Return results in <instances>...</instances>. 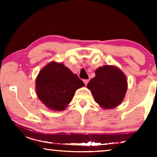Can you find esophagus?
I'll return each mask as SVG.
<instances>
[{
  "instance_id": "34e87169",
  "label": "esophagus",
  "mask_w": 157,
  "mask_h": 157,
  "mask_svg": "<svg viewBox=\"0 0 157 157\" xmlns=\"http://www.w3.org/2000/svg\"><path fill=\"white\" fill-rule=\"evenodd\" d=\"M83 82L85 85H87L88 82H89V80H83Z\"/></svg>"
}]
</instances>
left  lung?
Segmentation results:
<instances>
[{"label":"left lung","instance_id":"left-lung-1","mask_svg":"<svg viewBox=\"0 0 157 157\" xmlns=\"http://www.w3.org/2000/svg\"><path fill=\"white\" fill-rule=\"evenodd\" d=\"M87 88L95 102L103 109H113L122 103L128 89L125 74L116 66L105 65L95 71Z\"/></svg>","mask_w":157,"mask_h":157}]
</instances>
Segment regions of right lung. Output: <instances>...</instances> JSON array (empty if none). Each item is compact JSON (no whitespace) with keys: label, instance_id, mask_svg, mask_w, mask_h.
<instances>
[{"label":"right lung","instance_id":"obj_1","mask_svg":"<svg viewBox=\"0 0 157 157\" xmlns=\"http://www.w3.org/2000/svg\"><path fill=\"white\" fill-rule=\"evenodd\" d=\"M85 84L62 63L52 61L40 71L35 80L37 96L48 109L64 111L75 91Z\"/></svg>","mask_w":157,"mask_h":157}]
</instances>
